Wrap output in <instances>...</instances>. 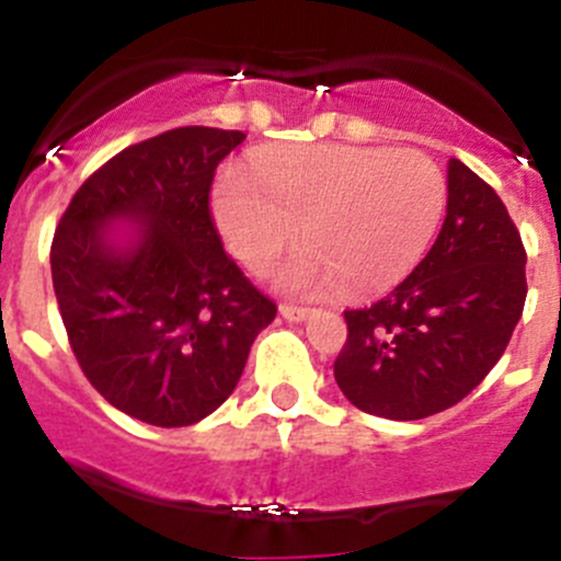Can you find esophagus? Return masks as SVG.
Masks as SVG:
<instances>
[{
  "label": "esophagus",
  "instance_id": "obj_1",
  "mask_svg": "<svg viewBox=\"0 0 561 561\" xmlns=\"http://www.w3.org/2000/svg\"><path fill=\"white\" fill-rule=\"evenodd\" d=\"M280 314H284L289 322H302L308 314H311V308L291 306V302H284V306H280Z\"/></svg>",
  "mask_w": 561,
  "mask_h": 561
}]
</instances>
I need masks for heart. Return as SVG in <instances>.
<instances>
[{"label":"heart","mask_w":561,"mask_h":561,"mask_svg":"<svg viewBox=\"0 0 561 561\" xmlns=\"http://www.w3.org/2000/svg\"><path fill=\"white\" fill-rule=\"evenodd\" d=\"M448 203L439 163L420 150L314 144L225 169L214 194L219 228L241 264L261 272L297 239L280 270L297 295L364 297L394 286L420 259Z\"/></svg>","instance_id":"obj_1"}]
</instances>
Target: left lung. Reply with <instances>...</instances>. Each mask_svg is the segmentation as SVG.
I'll return each instance as SVG.
<instances>
[{
    "label": "left lung",
    "mask_w": 561,
    "mask_h": 561,
    "mask_svg": "<svg viewBox=\"0 0 561 561\" xmlns=\"http://www.w3.org/2000/svg\"><path fill=\"white\" fill-rule=\"evenodd\" d=\"M526 247L495 188L450 158L448 214L405 280L367 308L344 311L333 362L356 409L423 420L484 381L526 306Z\"/></svg>",
    "instance_id": "1"
}]
</instances>
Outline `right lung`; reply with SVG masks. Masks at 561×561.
Masks as SVG:
<instances>
[{
    "label": "right lung",
    "instance_id": "right-lung-1",
    "mask_svg": "<svg viewBox=\"0 0 561 561\" xmlns=\"http://www.w3.org/2000/svg\"><path fill=\"white\" fill-rule=\"evenodd\" d=\"M241 130L174 127L138 141L75 192L53 239V286L91 387L141 423L180 428L239 383L277 306L225 253L214 174ZM142 225L127 248L104 225Z\"/></svg>",
    "mask_w": 561,
    "mask_h": 561
}]
</instances>
